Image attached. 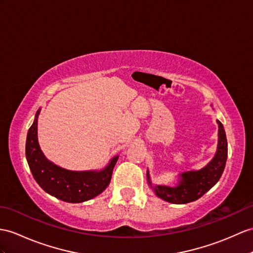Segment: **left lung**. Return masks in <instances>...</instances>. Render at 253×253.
Here are the masks:
<instances>
[{
  "label": "left lung",
  "mask_w": 253,
  "mask_h": 253,
  "mask_svg": "<svg viewBox=\"0 0 253 253\" xmlns=\"http://www.w3.org/2000/svg\"><path fill=\"white\" fill-rule=\"evenodd\" d=\"M217 123L219 127L217 151L204 168L180 173L178 183L174 187L152 184L149 171L147 170L148 184L158 198L173 204H187L199 200L219 181L227 159V141L222 123L219 120Z\"/></svg>",
  "instance_id": "1"
}]
</instances>
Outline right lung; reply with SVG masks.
Wrapping results in <instances>:
<instances>
[{"label": "right lung", "mask_w": 253, "mask_h": 253, "mask_svg": "<svg viewBox=\"0 0 253 253\" xmlns=\"http://www.w3.org/2000/svg\"><path fill=\"white\" fill-rule=\"evenodd\" d=\"M40 113L41 109L36 112L26 143L27 161L36 182L48 194L67 203H83L101 194L108 187L119 156H115L100 170L78 171L58 166L49 161L40 147L38 138Z\"/></svg>", "instance_id": "1"}]
</instances>
